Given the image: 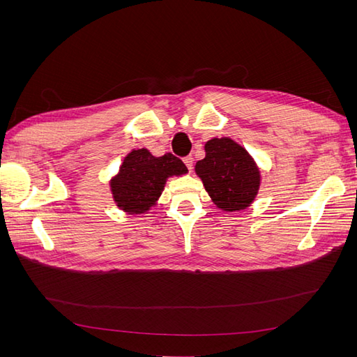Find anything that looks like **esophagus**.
<instances>
[{"instance_id":"obj_1","label":"esophagus","mask_w":357,"mask_h":357,"mask_svg":"<svg viewBox=\"0 0 357 357\" xmlns=\"http://www.w3.org/2000/svg\"><path fill=\"white\" fill-rule=\"evenodd\" d=\"M183 162H185V165H186L188 169L192 172V169H193V158H192V156H188V158L183 159Z\"/></svg>"}]
</instances>
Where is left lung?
<instances>
[{
  "label": "left lung",
  "instance_id": "8db88e82",
  "mask_svg": "<svg viewBox=\"0 0 357 357\" xmlns=\"http://www.w3.org/2000/svg\"><path fill=\"white\" fill-rule=\"evenodd\" d=\"M204 150L195 172L215 207L226 213L250 207L262 180L253 156L229 137L208 139Z\"/></svg>",
  "mask_w": 357,
  "mask_h": 357
}]
</instances>
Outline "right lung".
Returning <instances> with one entry per match:
<instances>
[{
    "instance_id": "right-lung-1",
    "label": "right lung",
    "mask_w": 357,
    "mask_h": 357,
    "mask_svg": "<svg viewBox=\"0 0 357 357\" xmlns=\"http://www.w3.org/2000/svg\"><path fill=\"white\" fill-rule=\"evenodd\" d=\"M186 172V165L171 153L158 158L147 149H132L110 180L113 201L126 214H146L156 205L168 178Z\"/></svg>"
}]
</instances>
